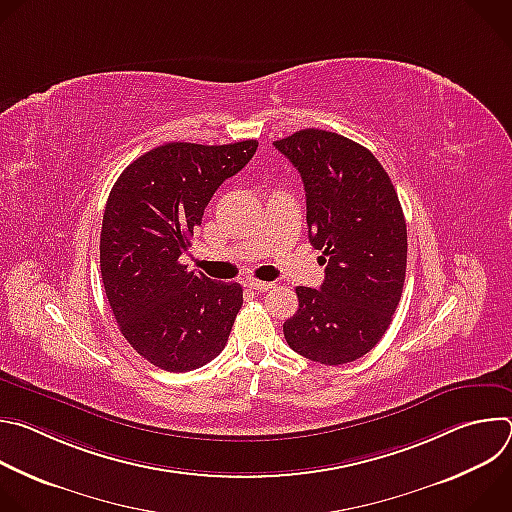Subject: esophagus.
<instances>
[{
	"instance_id": "1",
	"label": "esophagus",
	"mask_w": 512,
	"mask_h": 512,
	"mask_svg": "<svg viewBox=\"0 0 512 512\" xmlns=\"http://www.w3.org/2000/svg\"><path fill=\"white\" fill-rule=\"evenodd\" d=\"M247 285H249L251 289H257V291H269L275 283H271V281H261V279H249Z\"/></svg>"
}]
</instances>
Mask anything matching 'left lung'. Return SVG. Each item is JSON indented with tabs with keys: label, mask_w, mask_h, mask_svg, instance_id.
I'll list each match as a JSON object with an SVG mask.
<instances>
[{
	"label": "left lung",
	"mask_w": 512,
	"mask_h": 512,
	"mask_svg": "<svg viewBox=\"0 0 512 512\" xmlns=\"http://www.w3.org/2000/svg\"><path fill=\"white\" fill-rule=\"evenodd\" d=\"M273 145L302 176L310 243L326 265L320 289L296 287L300 306L283 336L314 362H352L383 338L403 294L399 196L379 160L344 135L302 129Z\"/></svg>",
	"instance_id": "8db88e82"
}]
</instances>
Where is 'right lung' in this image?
I'll use <instances>...</instances> for the list:
<instances>
[{"instance_id": "add662e5", "label": "right lung", "mask_w": 512, "mask_h": 512, "mask_svg": "<svg viewBox=\"0 0 512 512\" xmlns=\"http://www.w3.org/2000/svg\"><path fill=\"white\" fill-rule=\"evenodd\" d=\"M255 150L257 139L172 141L131 162L111 188L101 227L105 294L125 340L164 371H194L227 346L243 287L188 271L180 255L216 188Z\"/></svg>"}]
</instances>
